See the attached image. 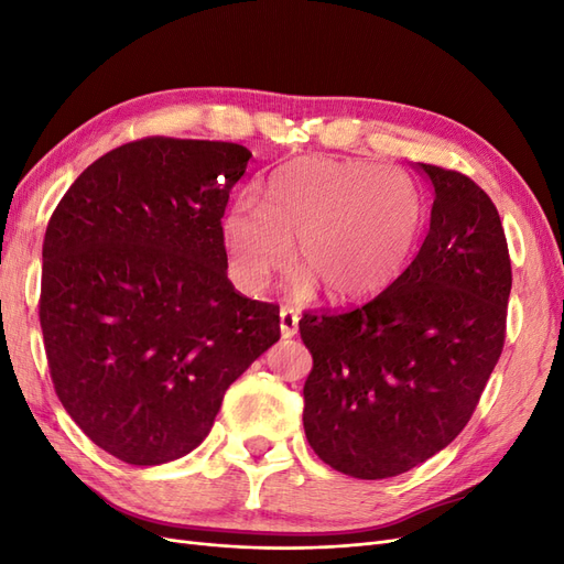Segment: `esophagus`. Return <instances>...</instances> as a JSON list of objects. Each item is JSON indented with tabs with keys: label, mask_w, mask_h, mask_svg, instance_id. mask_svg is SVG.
<instances>
[{
	"label": "esophagus",
	"mask_w": 564,
	"mask_h": 564,
	"mask_svg": "<svg viewBox=\"0 0 564 564\" xmlns=\"http://www.w3.org/2000/svg\"><path fill=\"white\" fill-rule=\"evenodd\" d=\"M299 332V315L289 308L280 311V334L282 338H292Z\"/></svg>",
	"instance_id": "obj_1"
}]
</instances>
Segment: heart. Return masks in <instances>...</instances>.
<instances>
[{"mask_svg": "<svg viewBox=\"0 0 564 564\" xmlns=\"http://www.w3.org/2000/svg\"><path fill=\"white\" fill-rule=\"evenodd\" d=\"M423 199L395 166L360 160L301 158L268 181L265 207L240 199L220 220L228 275L245 294H261L296 242L292 294L319 284L334 301L377 296L395 280L423 230Z\"/></svg>", "mask_w": 564, "mask_h": 564, "instance_id": "obj_1", "label": "heart"}]
</instances>
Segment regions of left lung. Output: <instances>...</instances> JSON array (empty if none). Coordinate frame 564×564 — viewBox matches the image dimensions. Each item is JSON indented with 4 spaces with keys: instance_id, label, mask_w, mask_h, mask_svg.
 <instances>
[{
    "instance_id": "8db88e82",
    "label": "left lung",
    "mask_w": 564,
    "mask_h": 564,
    "mask_svg": "<svg viewBox=\"0 0 564 564\" xmlns=\"http://www.w3.org/2000/svg\"><path fill=\"white\" fill-rule=\"evenodd\" d=\"M433 185L429 235L360 308L303 315L313 355L303 429L334 470L386 480L466 429L506 338L510 259L494 202L468 176L414 164Z\"/></svg>"
}]
</instances>
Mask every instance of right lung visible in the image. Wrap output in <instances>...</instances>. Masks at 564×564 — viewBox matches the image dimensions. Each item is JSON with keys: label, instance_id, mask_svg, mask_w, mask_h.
<instances>
[{"label": "right lung", "instance_id": "obj_1", "mask_svg": "<svg viewBox=\"0 0 564 564\" xmlns=\"http://www.w3.org/2000/svg\"><path fill=\"white\" fill-rule=\"evenodd\" d=\"M249 160L237 143L133 141L84 169L48 220L51 379L84 435L124 464L199 447L230 383L280 340L278 305L235 292L220 240Z\"/></svg>", "mask_w": 564, "mask_h": 564}]
</instances>
